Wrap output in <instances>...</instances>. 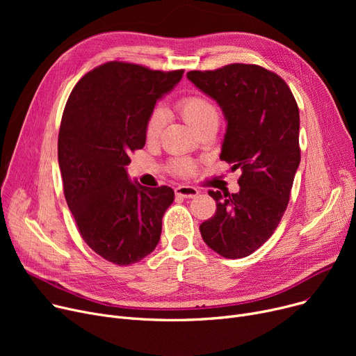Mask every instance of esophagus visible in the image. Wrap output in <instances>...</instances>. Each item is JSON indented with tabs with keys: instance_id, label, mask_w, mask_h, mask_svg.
I'll return each mask as SVG.
<instances>
[{
	"instance_id": "esophagus-1",
	"label": "esophagus",
	"mask_w": 356,
	"mask_h": 356,
	"mask_svg": "<svg viewBox=\"0 0 356 356\" xmlns=\"http://www.w3.org/2000/svg\"><path fill=\"white\" fill-rule=\"evenodd\" d=\"M175 192L177 196L186 199H192L199 195V191L196 188H192V186H179V188L175 189Z\"/></svg>"
}]
</instances>
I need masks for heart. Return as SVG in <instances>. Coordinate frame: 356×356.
<instances>
[{"label":"heart","mask_w":356,"mask_h":356,"mask_svg":"<svg viewBox=\"0 0 356 356\" xmlns=\"http://www.w3.org/2000/svg\"><path fill=\"white\" fill-rule=\"evenodd\" d=\"M181 117L188 122L193 129L200 125L202 122L208 121L211 118H218V111L211 101L207 98L192 95L180 99L177 104ZM164 125V114L160 109H156L152 115H149L145 127V137L147 140H154L159 137L160 131ZM179 173H189L192 170V165L188 163H180L177 165Z\"/></svg>","instance_id":"1"}]
</instances>
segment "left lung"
Instances as JSON below:
<instances>
[{
  "label": "left lung",
  "mask_w": 356,
  "mask_h": 356,
  "mask_svg": "<svg viewBox=\"0 0 356 356\" xmlns=\"http://www.w3.org/2000/svg\"><path fill=\"white\" fill-rule=\"evenodd\" d=\"M188 79L220 106L227 121L220 160L239 170V192L209 191L215 215L200 225L207 245L225 258H244L273 235L300 164V117L287 83L257 66L234 63L192 70Z\"/></svg>",
  "instance_id": "left-lung-1"
}]
</instances>
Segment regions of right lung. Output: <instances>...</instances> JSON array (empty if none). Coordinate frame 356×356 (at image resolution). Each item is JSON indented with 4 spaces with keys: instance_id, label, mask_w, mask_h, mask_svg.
Wrapping results in <instances>:
<instances>
[{
    "instance_id": "obj_1",
    "label": "right lung",
    "mask_w": 356,
    "mask_h": 356,
    "mask_svg": "<svg viewBox=\"0 0 356 356\" xmlns=\"http://www.w3.org/2000/svg\"><path fill=\"white\" fill-rule=\"evenodd\" d=\"M181 76L108 62L86 73L66 102L58 141L65 197L83 241L109 263H138L160 241L175 192L129 180L125 165L145 144L156 102Z\"/></svg>"
}]
</instances>
